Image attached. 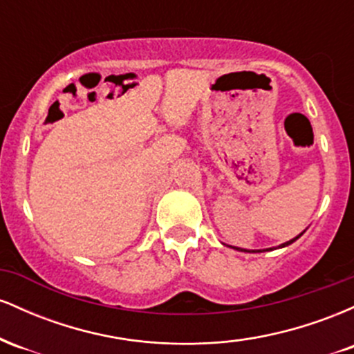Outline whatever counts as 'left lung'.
I'll return each mask as SVG.
<instances>
[{
  "label": "left lung",
  "mask_w": 354,
  "mask_h": 354,
  "mask_svg": "<svg viewBox=\"0 0 354 354\" xmlns=\"http://www.w3.org/2000/svg\"><path fill=\"white\" fill-rule=\"evenodd\" d=\"M306 231V230H304ZM303 231V233H304ZM303 233H299L298 236H295L293 239H290V241H286V243H283V245H279V246H276V248H284V246H288V245H291V243H295L296 239L298 238H301L303 236ZM234 250H238V251H245V253H263V251H271V250H276V248H266V250H243V248H236V246H233Z\"/></svg>",
  "instance_id": "obj_1"
}]
</instances>
